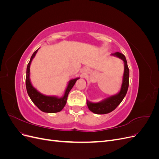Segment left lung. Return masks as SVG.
<instances>
[{
	"mask_svg": "<svg viewBox=\"0 0 159 159\" xmlns=\"http://www.w3.org/2000/svg\"><path fill=\"white\" fill-rule=\"evenodd\" d=\"M111 55L119 57L124 61V74L121 88L118 93L110 96L100 102L93 103L87 100V105L89 109L96 114H106L113 111L121 103L127 92L129 83V70L125 56L120 52H115Z\"/></svg>",
	"mask_w": 159,
	"mask_h": 159,
	"instance_id": "obj_1",
	"label": "left lung"
}]
</instances>
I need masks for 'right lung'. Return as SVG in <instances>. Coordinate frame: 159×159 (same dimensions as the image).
<instances>
[{
  "mask_svg": "<svg viewBox=\"0 0 159 159\" xmlns=\"http://www.w3.org/2000/svg\"><path fill=\"white\" fill-rule=\"evenodd\" d=\"M39 49V48H38ZM38 49L33 53L31 56L30 60L26 68V87L27 93L29 95L32 102L36 105L37 107L42 111L49 113H54L60 112L64 107L67 102L68 95L73 86L75 84L76 81L80 78H77L71 80L66 89L64 95L61 98L56 96H48L41 93L36 88L33 87L30 80V68L31 62L34 57L36 56Z\"/></svg>",
  "mask_w": 159,
  "mask_h": 159,
  "instance_id": "right-lung-1",
  "label": "right lung"
}]
</instances>
